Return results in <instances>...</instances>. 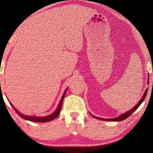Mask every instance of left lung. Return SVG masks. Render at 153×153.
I'll use <instances>...</instances> for the list:
<instances>
[{"instance_id":"1","label":"left lung","mask_w":153,"mask_h":153,"mask_svg":"<svg viewBox=\"0 0 153 153\" xmlns=\"http://www.w3.org/2000/svg\"><path fill=\"white\" fill-rule=\"evenodd\" d=\"M147 92H148V88L146 90V91H145L144 94L143 95V97H142V98L140 99V100L138 102V104H137L135 107H134L131 109L129 110L128 112H126L125 113L122 114V115H120V117H116V118H113V119H103V118H100V117H95V116H93V117H94L96 119H98V120H103V121H123L124 120H126V119L128 118V117H129L131 114H132L134 111H135L137 108H138V107L140 105H141V103L144 101V98H146V96L147 94Z\"/></svg>"}]
</instances>
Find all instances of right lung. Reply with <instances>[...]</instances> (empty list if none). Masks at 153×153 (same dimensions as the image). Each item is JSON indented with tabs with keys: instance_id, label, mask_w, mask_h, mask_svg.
Instances as JSON below:
<instances>
[{
	"instance_id": "1",
	"label": "right lung",
	"mask_w": 153,
	"mask_h": 153,
	"mask_svg": "<svg viewBox=\"0 0 153 153\" xmlns=\"http://www.w3.org/2000/svg\"><path fill=\"white\" fill-rule=\"evenodd\" d=\"M67 90L65 91L64 94L63 95V97H62L61 99V101L59 102V105L58 106V107L56 108V111L54 112L53 114H51V115L49 116H46V117H32V116H26V115H23V114L20 113L19 111H18L16 108H15L11 104V106L13 108V109L15 111V112L17 113L18 115H19L21 117L24 119V120H26L28 121H33V122H48V121H50L51 120H53L54 119H55L57 116L59 115V113L61 112V107H62V103H63V98L65 97V93L67 92Z\"/></svg>"
}]
</instances>
